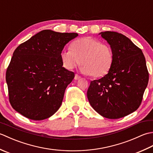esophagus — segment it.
<instances>
[{
	"mask_svg": "<svg viewBox=\"0 0 153 153\" xmlns=\"http://www.w3.org/2000/svg\"><path fill=\"white\" fill-rule=\"evenodd\" d=\"M81 77H81L80 76H79L78 74H76V75H75L74 79H76V80H78V79H79L81 78Z\"/></svg>",
	"mask_w": 153,
	"mask_h": 153,
	"instance_id": "34e87169",
	"label": "esophagus"
}]
</instances>
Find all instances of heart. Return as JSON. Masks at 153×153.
<instances>
[{
	"label": "heart",
	"mask_w": 153,
	"mask_h": 153,
	"mask_svg": "<svg viewBox=\"0 0 153 153\" xmlns=\"http://www.w3.org/2000/svg\"><path fill=\"white\" fill-rule=\"evenodd\" d=\"M60 58L68 70L74 69L80 64L83 74L93 77H100L111 69L114 53L109 45L87 37L74 41L71 45V49L61 52Z\"/></svg>",
	"instance_id": "1"
}]
</instances>
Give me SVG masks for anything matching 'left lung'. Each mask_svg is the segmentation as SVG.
<instances>
[{
	"mask_svg": "<svg viewBox=\"0 0 153 153\" xmlns=\"http://www.w3.org/2000/svg\"><path fill=\"white\" fill-rule=\"evenodd\" d=\"M100 34L112 48L114 61L108 74L91 82L87 98L99 114L118 119L140 106L149 82V71L141 48L129 38L115 31Z\"/></svg>",
	"mask_w": 153,
	"mask_h": 153,
	"instance_id": "obj_1",
	"label": "left lung"
}]
</instances>
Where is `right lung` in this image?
Listing matches in <instances>:
<instances>
[{
  "label": "right lung",
  "instance_id": "right-lung-1",
  "mask_svg": "<svg viewBox=\"0 0 153 153\" xmlns=\"http://www.w3.org/2000/svg\"><path fill=\"white\" fill-rule=\"evenodd\" d=\"M77 35L45 30L16 48L6 73L9 101L16 111L43 120L59 109L75 76L62 67L60 53Z\"/></svg>",
  "mask_w": 153,
  "mask_h": 153
}]
</instances>
